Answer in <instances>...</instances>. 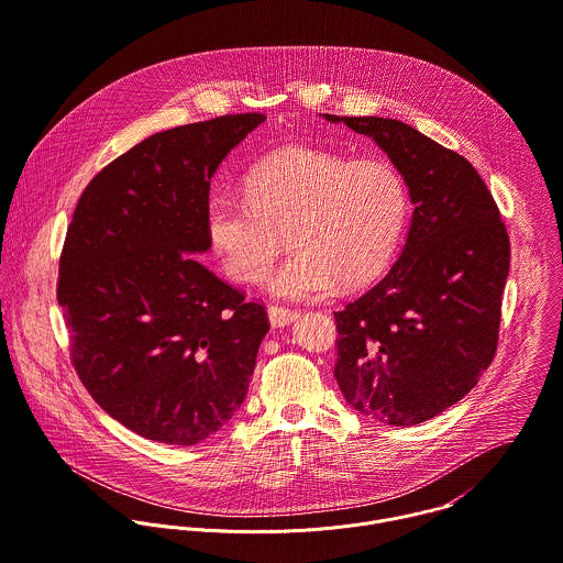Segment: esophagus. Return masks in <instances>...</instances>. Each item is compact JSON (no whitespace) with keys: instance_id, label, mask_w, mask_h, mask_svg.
<instances>
[{"instance_id":"1","label":"esophagus","mask_w":563,"mask_h":563,"mask_svg":"<svg viewBox=\"0 0 563 563\" xmlns=\"http://www.w3.org/2000/svg\"><path fill=\"white\" fill-rule=\"evenodd\" d=\"M299 314L295 310L282 308V306H268V321L273 328H284L290 325Z\"/></svg>"}]
</instances>
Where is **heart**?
Masks as SVG:
<instances>
[{"instance_id": "1", "label": "heart", "mask_w": 563, "mask_h": 563, "mask_svg": "<svg viewBox=\"0 0 563 563\" xmlns=\"http://www.w3.org/2000/svg\"><path fill=\"white\" fill-rule=\"evenodd\" d=\"M408 213L399 173L382 159L292 146L255 164L244 198L213 194L205 233L224 273L255 284L268 271L282 238L290 255L266 277V290L286 301L328 297L336 284L356 288L393 257Z\"/></svg>"}]
</instances>
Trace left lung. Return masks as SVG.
I'll use <instances>...</instances> for the list:
<instances>
[{
  "label": "left lung",
  "mask_w": 563,
  "mask_h": 563,
  "mask_svg": "<svg viewBox=\"0 0 563 563\" xmlns=\"http://www.w3.org/2000/svg\"><path fill=\"white\" fill-rule=\"evenodd\" d=\"M374 140L412 209L390 271L336 317V382L361 415L423 423L492 365L509 277V235L474 166L388 118L323 115Z\"/></svg>",
  "instance_id": "left-lung-1"
}]
</instances>
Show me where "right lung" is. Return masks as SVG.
Returning <instances> with one entry per match:
<instances>
[{"label": "right lung", "instance_id": "1", "mask_svg": "<svg viewBox=\"0 0 563 563\" xmlns=\"http://www.w3.org/2000/svg\"><path fill=\"white\" fill-rule=\"evenodd\" d=\"M266 118L222 115L155 133L85 188L58 266L74 367L129 430L194 445L242 406L268 332L264 306L198 262L209 186Z\"/></svg>", "mask_w": 563, "mask_h": 563}]
</instances>
